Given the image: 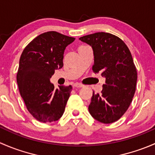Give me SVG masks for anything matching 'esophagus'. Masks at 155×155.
Listing matches in <instances>:
<instances>
[{
  "label": "esophagus",
  "mask_w": 155,
  "mask_h": 155,
  "mask_svg": "<svg viewBox=\"0 0 155 155\" xmlns=\"http://www.w3.org/2000/svg\"><path fill=\"white\" fill-rule=\"evenodd\" d=\"M73 87H83V85H82V84L76 82V83L73 84Z\"/></svg>",
  "instance_id": "1"
}]
</instances>
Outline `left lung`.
I'll list each match as a JSON object with an SVG mask.
<instances>
[{"instance_id": "8db88e82", "label": "left lung", "mask_w": 155, "mask_h": 155, "mask_svg": "<svg viewBox=\"0 0 155 155\" xmlns=\"http://www.w3.org/2000/svg\"><path fill=\"white\" fill-rule=\"evenodd\" d=\"M79 40L92 47L94 73L106 79L101 93L93 92L89 112L101 123L115 122L125 113L135 94L137 72L130 51L123 40L109 33H94Z\"/></svg>"}]
</instances>
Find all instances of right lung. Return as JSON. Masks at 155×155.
<instances>
[{"instance_id": "1", "label": "right lung", "mask_w": 155, "mask_h": 155, "mask_svg": "<svg viewBox=\"0 0 155 155\" xmlns=\"http://www.w3.org/2000/svg\"><path fill=\"white\" fill-rule=\"evenodd\" d=\"M74 40L48 31L34 38L21 53L17 84L28 112L40 122L58 121L64 112L72 86L54 89L50 78L54 70L62 68L65 48Z\"/></svg>"}]
</instances>
